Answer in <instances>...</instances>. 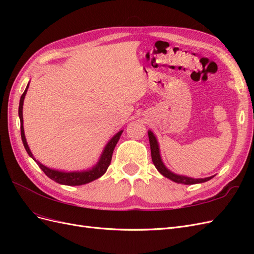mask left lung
Wrapping results in <instances>:
<instances>
[{
    "instance_id": "8db88e82",
    "label": "left lung",
    "mask_w": 254,
    "mask_h": 254,
    "mask_svg": "<svg viewBox=\"0 0 254 254\" xmlns=\"http://www.w3.org/2000/svg\"><path fill=\"white\" fill-rule=\"evenodd\" d=\"M148 137H149L152 162H153V164H155L159 173L161 175H163L164 177H166V178L171 179L172 181L177 182V183L196 184V183H202L205 181H209L214 177V176H212V177H207V178L194 179V178H190V177H186V176H181V175H177V174L172 173L170 170H168V168H166V166L162 162V159H161V156H160V148H159V143L157 141V137L150 131V130L148 131Z\"/></svg>"
}]
</instances>
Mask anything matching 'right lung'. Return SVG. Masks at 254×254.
<instances>
[{
    "label": "right lung",
    "instance_id": "obj_1",
    "mask_svg": "<svg viewBox=\"0 0 254 254\" xmlns=\"http://www.w3.org/2000/svg\"><path fill=\"white\" fill-rule=\"evenodd\" d=\"M28 86H29V83L27 84L24 93L22 94V96L20 98V104H19V118H20V122H21V137H22L23 145H24V147H25V149L28 153V156L30 158H33L36 161L38 166L41 168L43 173L47 175L50 179L54 180L57 183L64 184V186H82V184L89 183V182L93 181L95 179H98L99 177H102L106 173V171L108 170V167L111 163L112 153H113L114 147L120 140L123 130L119 131L108 143H107L105 149L103 150L102 156L98 160V162L89 171L66 173V172L52 170V168H49L48 166H44L40 162H38V161L34 158L33 153H32V151H30L28 145H27V142H26V139H25V134H24V127H23V102H24V98H25V95H26Z\"/></svg>",
    "mask_w": 254,
    "mask_h": 254
}]
</instances>
